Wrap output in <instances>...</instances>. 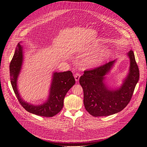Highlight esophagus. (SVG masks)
I'll return each mask as SVG.
<instances>
[{
    "mask_svg": "<svg viewBox=\"0 0 147 147\" xmlns=\"http://www.w3.org/2000/svg\"><path fill=\"white\" fill-rule=\"evenodd\" d=\"M81 75L79 74V73H76L75 75H74V78L76 80V81H78L80 79V77Z\"/></svg>",
    "mask_w": 147,
    "mask_h": 147,
    "instance_id": "esophagus-1",
    "label": "esophagus"
}]
</instances>
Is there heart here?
<instances>
[{"label": "heart", "instance_id": "obj_1", "mask_svg": "<svg viewBox=\"0 0 147 147\" xmlns=\"http://www.w3.org/2000/svg\"><path fill=\"white\" fill-rule=\"evenodd\" d=\"M97 47H92L90 49L91 52L97 50ZM111 55V51L109 49L103 50L96 54H91L85 60V64L89 67H96L105 61Z\"/></svg>", "mask_w": 147, "mask_h": 147}]
</instances>
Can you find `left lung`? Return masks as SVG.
Here are the masks:
<instances>
[{
    "label": "left lung",
    "mask_w": 147,
    "mask_h": 147,
    "mask_svg": "<svg viewBox=\"0 0 147 147\" xmlns=\"http://www.w3.org/2000/svg\"><path fill=\"white\" fill-rule=\"evenodd\" d=\"M127 55L130 62L129 73L119 87L112 88L105 82L107 75L112 69L116 60L85 71L80 78L79 82L84 91V104L92 116H107L117 113L130 101L140 73L133 51H130Z\"/></svg>",
    "instance_id": "left-lung-1"
}]
</instances>
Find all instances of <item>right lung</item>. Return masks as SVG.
<instances>
[{
	"mask_svg": "<svg viewBox=\"0 0 147 147\" xmlns=\"http://www.w3.org/2000/svg\"><path fill=\"white\" fill-rule=\"evenodd\" d=\"M21 42L18 44L16 48L10 65V81L14 92L20 104L28 112L40 116H54L62 109L67 92L75 84L73 74L70 71L53 72L47 99L40 105H32L25 101L21 96L17 87L18 78L24 60L23 47L20 45Z\"/></svg>",
	"mask_w": 147,
	"mask_h": 147,
	"instance_id": "right-lung-1",
	"label": "right lung"
}]
</instances>
